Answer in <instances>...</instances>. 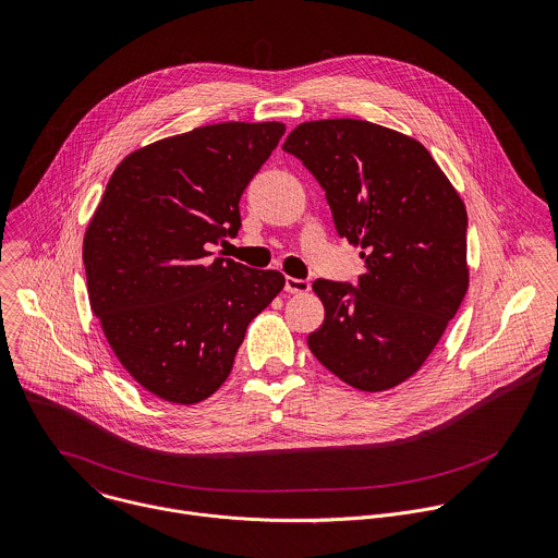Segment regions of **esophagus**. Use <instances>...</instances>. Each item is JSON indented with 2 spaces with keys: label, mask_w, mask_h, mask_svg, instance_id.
Listing matches in <instances>:
<instances>
[{
  "label": "esophagus",
  "mask_w": 558,
  "mask_h": 558,
  "mask_svg": "<svg viewBox=\"0 0 558 558\" xmlns=\"http://www.w3.org/2000/svg\"><path fill=\"white\" fill-rule=\"evenodd\" d=\"M284 291H287V293H306V291H311V282H308V280H302V278H291V276H287V278H284Z\"/></svg>",
  "instance_id": "1"
}]
</instances>
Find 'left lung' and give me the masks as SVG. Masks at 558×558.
<instances>
[{
    "label": "left lung",
    "instance_id": "obj_1",
    "mask_svg": "<svg viewBox=\"0 0 558 558\" xmlns=\"http://www.w3.org/2000/svg\"><path fill=\"white\" fill-rule=\"evenodd\" d=\"M282 148L317 179L365 267L354 287L313 282L324 324L308 348L343 384L390 390L425 363L464 300V204L421 142L373 122H304Z\"/></svg>",
    "mask_w": 558,
    "mask_h": 558
}]
</instances>
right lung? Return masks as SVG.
<instances>
[{"instance_id":"add662e5","label":"right lung","mask_w":558,"mask_h":558,"mask_svg":"<svg viewBox=\"0 0 558 558\" xmlns=\"http://www.w3.org/2000/svg\"><path fill=\"white\" fill-rule=\"evenodd\" d=\"M282 135L280 122H223L148 144L120 161L89 221L92 311L126 373L163 401L215 395L284 287L280 271L210 258L239 234L241 195Z\"/></svg>"}]
</instances>
